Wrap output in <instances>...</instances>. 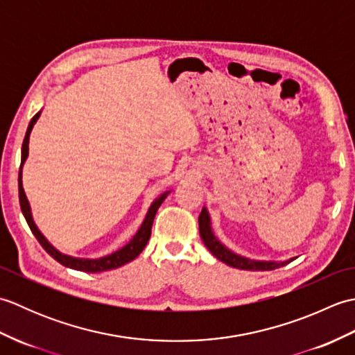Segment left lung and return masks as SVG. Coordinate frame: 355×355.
<instances>
[{
  "instance_id": "8db88e82",
  "label": "left lung",
  "mask_w": 355,
  "mask_h": 355,
  "mask_svg": "<svg viewBox=\"0 0 355 355\" xmlns=\"http://www.w3.org/2000/svg\"><path fill=\"white\" fill-rule=\"evenodd\" d=\"M198 224H200V235L202 243L206 244V247L209 248L215 258L220 259L221 262L227 263V266L233 267V268H239V270H252V271H258V270H275L279 267H284L286 263L291 262L290 261H285V262H266V261H252V259H247L243 258V256L235 254L233 252H230L229 248H225L220 241H218L214 235L212 229H210V218L207 210L202 207L201 214L198 216Z\"/></svg>"
}]
</instances>
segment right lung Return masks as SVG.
Wrapping results in <instances>:
<instances>
[{
	"label": "right lung",
	"instance_id": "obj_1",
	"mask_svg": "<svg viewBox=\"0 0 355 355\" xmlns=\"http://www.w3.org/2000/svg\"><path fill=\"white\" fill-rule=\"evenodd\" d=\"M41 112H37V114L33 116V119L30 120L28 128H27V132H26V137L24 141H22V149H21V169H22V164H24L26 158L28 155V137H30V132H32V128L36 123L37 117H40ZM21 169H19V177H18V191H19V205H21V210H22V215H24L26 221L28 224L30 230L35 235V238L40 241V244L44 247V250L47 252L53 259H56L59 263H62V266L73 268V270H79V271H87V273H99V271H107V270H112V268H119L125 266L126 262H131L132 259L137 258V256L143 252V248L146 247L149 236H150V229H153V223H154V218L158 207L162 206V202L164 201V198L168 197L169 192H164L162 193L160 197H158L153 205H150L145 221L140 225L139 232L135 233L134 238L128 243L125 247L120 248V250L111 253L108 256H105V258H99V259H80V258H71V256H67L59 253L55 247H53L47 239L42 236V233L37 230V227L33 223V218H32V212H30V206H28V201L27 197L24 193V189H22V182H21Z\"/></svg>",
	"mask_w": 355,
	"mask_h": 355
}]
</instances>
